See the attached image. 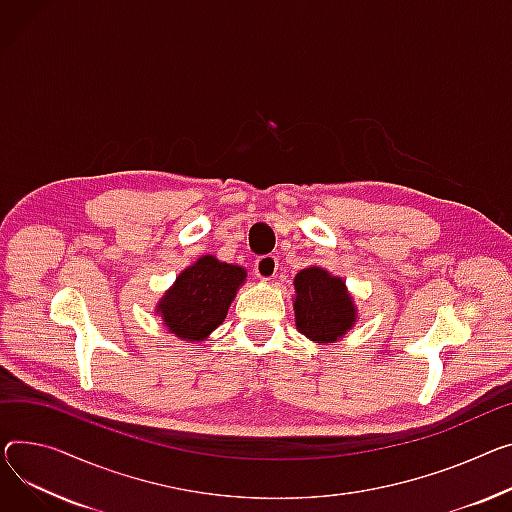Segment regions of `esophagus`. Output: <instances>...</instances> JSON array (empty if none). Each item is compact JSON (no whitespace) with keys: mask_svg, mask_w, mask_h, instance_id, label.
<instances>
[{"mask_svg":"<svg viewBox=\"0 0 512 512\" xmlns=\"http://www.w3.org/2000/svg\"><path fill=\"white\" fill-rule=\"evenodd\" d=\"M278 274V259L274 255H263L255 261V276L263 282L274 280Z\"/></svg>","mask_w":512,"mask_h":512,"instance_id":"1","label":"esophagus"}]
</instances>
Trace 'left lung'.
Segmentation results:
<instances>
[{
    "label": "left lung",
    "instance_id": "left-lung-1",
    "mask_svg": "<svg viewBox=\"0 0 512 512\" xmlns=\"http://www.w3.org/2000/svg\"><path fill=\"white\" fill-rule=\"evenodd\" d=\"M294 321L298 333L313 344L331 346L358 321V306L346 280L319 265L300 269L294 278Z\"/></svg>",
    "mask_w": 512,
    "mask_h": 512
}]
</instances>
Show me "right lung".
<instances>
[{
  "mask_svg": "<svg viewBox=\"0 0 512 512\" xmlns=\"http://www.w3.org/2000/svg\"><path fill=\"white\" fill-rule=\"evenodd\" d=\"M247 282V269L201 255L185 267L162 298L154 313L168 333L183 342H203L224 323L238 288Z\"/></svg>",
  "mask_w": 512,
  "mask_h": 512,
  "instance_id": "obj_1",
  "label": "right lung"
}]
</instances>
